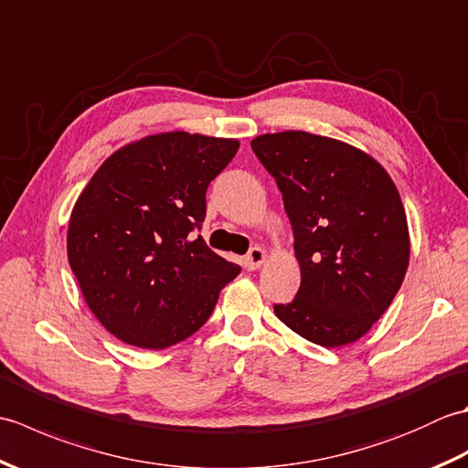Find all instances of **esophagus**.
<instances>
[{
    "label": "esophagus",
    "mask_w": 468,
    "mask_h": 468,
    "mask_svg": "<svg viewBox=\"0 0 468 468\" xmlns=\"http://www.w3.org/2000/svg\"><path fill=\"white\" fill-rule=\"evenodd\" d=\"M265 257H267L265 250H261V247H253V250L245 255V267H247V270H250V271L260 270V267H261L263 261H265Z\"/></svg>",
    "instance_id": "1"
}]
</instances>
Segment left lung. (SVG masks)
<instances>
[{
	"label": "left lung",
	"instance_id": "8db88e82",
	"mask_svg": "<svg viewBox=\"0 0 468 468\" xmlns=\"http://www.w3.org/2000/svg\"><path fill=\"white\" fill-rule=\"evenodd\" d=\"M283 195L302 283L280 320L324 347L352 344L390 307L410 237L396 185L372 156L302 131L251 141Z\"/></svg>",
	"mask_w": 468,
	"mask_h": 468
}]
</instances>
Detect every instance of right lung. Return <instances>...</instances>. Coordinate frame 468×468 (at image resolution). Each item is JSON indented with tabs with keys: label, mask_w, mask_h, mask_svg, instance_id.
Segmentation results:
<instances>
[{
	"label": "right lung",
	"mask_w": 468,
	"mask_h": 468,
	"mask_svg": "<svg viewBox=\"0 0 468 468\" xmlns=\"http://www.w3.org/2000/svg\"><path fill=\"white\" fill-rule=\"evenodd\" d=\"M235 138L165 133L116 151L78 197L68 261L108 332L163 350L211 317L241 267L201 235L207 188L233 161Z\"/></svg>",
	"instance_id": "add662e5"
}]
</instances>
